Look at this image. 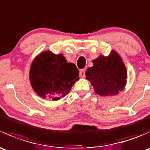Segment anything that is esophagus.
<instances>
[{
	"instance_id": "1",
	"label": "esophagus",
	"mask_w": 150,
	"mask_h": 150,
	"mask_svg": "<svg viewBox=\"0 0 150 150\" xmlns=\"http://www.w3.org/2000/svg\"><path fill=\"white\" fill-rule=\"evenodd\" d=\"M86 69H82L80 70V76L81 77V78H84L85 77V75H86Z\"/></svg>"
}]
</instances>
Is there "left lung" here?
I'll return each mask as SVG.
<instances>
[{"label":"left lung","mask_w":150,"mask_h":150,"mask_svg":"<svg viewBox=\"0 0 150 150\" xmlns=\"http://www.w3.org/2000/svg\"><path fill=\"white\" fill-rule=\"evenodd\" d=\"M93 65L88 68L86 78L99 96H113L122 91L126 83L127 71L122 59L112 51L109 57L100 55L93 60Z\"/></svg>","instance_id":"obj_1"}]
</instances>
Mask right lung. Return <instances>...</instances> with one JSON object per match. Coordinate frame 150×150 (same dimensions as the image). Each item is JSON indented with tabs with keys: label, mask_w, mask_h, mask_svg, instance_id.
Segmentation results:
<instances>
[{
	"label": "right lung",
	"mask_w": 150,
	"mask_h": 150,
	"mask_svg": "<svg viewBox=\"0 0 150 150\" xmlns=\"http://www.w3.org/2000/svg\"><path fill=\"white\" fill-rule=\"evenodd\" d=\"M79 71L73 63L67 62L62 54L45 51L36 57L30 70L33 90L40 96L57 101L65 96L79 79Z\"/></svg>",
	"instance_id": "add662e5"
}]
</instances>
